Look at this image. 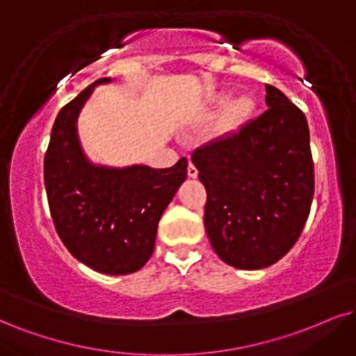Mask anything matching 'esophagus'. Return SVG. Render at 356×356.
Returning a JSON list of instances; mask_svg holds the SVG:
<instances>
[{"label": "esophagus", "mask_w": 356, "mask_h": 356, "mask_svg": "<svg viewBox=\"0 0 356 356\" xmlns=\"http://www.w3.org/2000/svg\"><path fill=\"white\" fill-rule=\"evenodd\" d=\"M188 177H190V178L198 177V168H196V166L193 165L191 161H190V165H188Z\"/></svg>", "instance_id": "obj_1"}]
</instances>
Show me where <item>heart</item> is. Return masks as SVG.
<instances>
[{
	"mask_svg": "<svg viewBox=\"0 0 356 356\" xmlns=\"http://www.w3.org/2000/svg\"><path fill=\"white\" fill-rule=\"evenodd\" d=\"M254 111V100L251 97H241L231 105V117L236 122H244Z\"/></svg>",
	"mask_w": 356,
	"mask_h": 356,
	"instance_id": "obj_1",
	"label": "heart"
}]
</instances>
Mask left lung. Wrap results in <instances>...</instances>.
I'll use <instances>...</instances> for the list:
<instances>
[{
    "label": "left lung",
    "mask_w": 356,
    "mask_h": 356,
    "mask_svg": "<svg viewBox=\"0 0 356 356\" xmlns=\"http://www.w3.org/2000/svg\"><path fill=\"white\" fill-rule=\"evenodd\" d=\"M267 111L193 152L206 188L204 227L214 252L238 269H264L293 248L314 198L304 112L266 84Z\"/></svg>",
    "instance_id": "obj_1"
}]
</instances>
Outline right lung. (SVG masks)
<instances>
[{
  "label": "right lung",
  "mask_w": 356,
  "mask_h": 356,
  "mask_svg": "<svg viewBox=\"0 0 356 356\" xmlns=\"http://www.w3.org/2000/svg\"><path fill=\"white\" fill-rule=\"evenodd\" d=\"M60 108L44 156V185L56 231L74 257L111 275L137 272L155 249L158 221L186 179L188 160L171 168L90 163L77 137V117L95 86Z\"/></svg>",
  "instance_id": "1"
}]
</instances>
